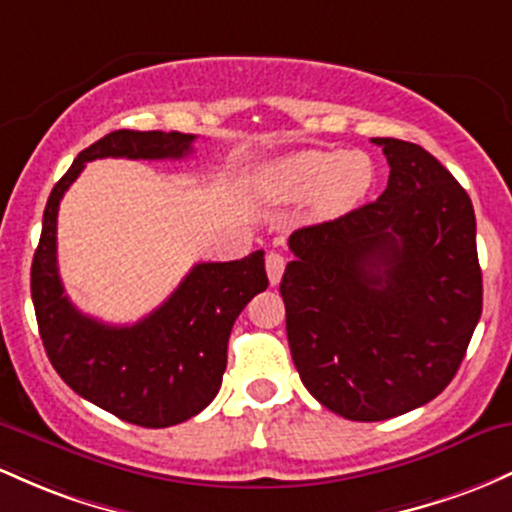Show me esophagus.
<instances>
[{"label": "esophagus", "instance_id": "1", "mask_svg": "<svg viewBox=\"0 0 512 512\" xmlns=\"http://www.w3.org/2000/svg\"><path fill=\"white\" fill-rule=\"evenodd\" d=\"M266 273H268V280H271V285H278L285 273V256L278 254V251H271V254L266 256Z\"/></svg>", "mask_w": 512, "mask_h": 512}]
</instances>
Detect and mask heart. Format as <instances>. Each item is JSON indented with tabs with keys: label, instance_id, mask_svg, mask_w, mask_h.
Returning a JSON list of instances; mask_svg holds the SVG:
<instances>
[{
	"label": "heart",
	"instance_id": "heart-1",
	"mask_svg": "<svg viewBox=\"0 0 512 512\" xmlns=\"http://www.w3.org/2000/svg\"><path fill=\"white\" fill-rule=\"evenodd\" d=\"M375 162L360 149H304L263 169L258 186L283 200H317L324 215H343L370 193Z\"/></svg>",
	"mask_w": 512,
	"mask_h": 512
}]
</instances>
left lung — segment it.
<instances>
[{"label": "left lung", "instance_id": "8db88e82", "mask_svg": "<svg viewBox=\"0 0 512 512\" xmlns=\"http://www.w3.org/2000/svg\"><path fill=\"white\" fill-rule=\"evenodd\" d=\"M389 162L375 203L290 234L280 295L302 384L348 421H384L435 399L481 317L467 191L413 142L375 137Z\"/></svg>", "mask_w": 512, "mask_h": 512}]
</instances>
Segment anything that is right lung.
<instances>
[{
	"instance_id": "obj_1",
	"label": "right lung",
	"mask_w": 512,
	"mask_h": 512,
	"mask_svg": "<svg viewBox=\"0 0 512 512\" xmlns=\"http://www.w3.org/2000/svg\"><path fill=\"white\" fill-rule=\"evenodd\" d=\"M193 140L186 132L116 130L79 152L50 193L31 266L38 331L57 375L86 401L142 428L188 421L220 392L234 321L268 287L263 251L241 261L195 263L152 314L111 326L86 317L65 295L57 273V210L86 162L183 159Z\"/></svg>"
}]
</instances>
